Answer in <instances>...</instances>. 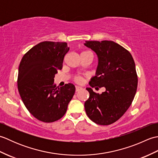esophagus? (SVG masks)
I'll use <instances>...</instances> for the list:
<instances>
[{
    "label": "esophagus",
    "instance_id": "obj_1",
    "mask_svg": "<svg viewBox=\"0 0 158 158\" xmlns=\"http://www.w3.org/2000/svg\"><path fill=\"white\" fill-rule=\"evenodd\" d=\"M75 88H76V92H79V90H81L82 89L81 87H80V86H76Z\"/></svg>",
    "mask_w": 158,
    "mask_h": 158
}]
</instances>
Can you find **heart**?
Returning a JSON list of instances; mask_svg holds the SVG:
<instances>
[{
	"label": "heart",
	"mask_w": 158,
	"mask_h": 158,
	"mask_svg": "<svg viewBox=\"0 0 158 158\" xmlns=\"http://www.w3.org/2000/svg\"><path fill=\"white\" fill-rule=\"evenodd\" d=\"M87 52H83V53H87ZM75 81L76 82H77V83H81L82 81V78H81V77H76L75 78Z\"/></svg>",
	"instance_id": "1"
}]
</instances>
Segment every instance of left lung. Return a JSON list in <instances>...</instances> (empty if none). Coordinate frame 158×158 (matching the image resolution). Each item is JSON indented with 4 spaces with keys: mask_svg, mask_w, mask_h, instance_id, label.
Returning a JSON list of instances; mask_svg holds the SVG:
<instances>
[{
    "mask_svg": "<svg viewBox=\"0 0 158 158\" xmlns=\"http://www.w3.org/2000/svg\"><path fill=\"white\" fill-rule=\"evenodd\" d=\"M84 45L98 58L96 75L89 84L106 89L99 94L86 88L89 97L84 105L85 112L94 123L109 125L126 113L135 98L138 85L135 63L127 49L112 41H85Z\"/></svg>",
    "mask_w": 158,
    "mask_h": 158,
    "instance_id": "1",
    "label": "left lung"
}]
</instances>
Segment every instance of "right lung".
Listing matches in <instances>:
<instances>
[{"instance_id": "1", "label": "right lung", "mask_w": 158, "mask_h": 158, "mask_svg": "<svg viewBox=\"0 0 158 158\" xmlns=\"http://www.w3.org/2000/svg\"><path fill=\"white\" fill-rule=\"evenodd\" d=\"M69 51L66 43L43 41L26 52L20 62L19 95L28 111L43 122L61 119L75 94V87L72 83L60 88L53 83Z\"/></svg>"}]
</instances>
